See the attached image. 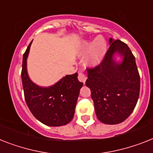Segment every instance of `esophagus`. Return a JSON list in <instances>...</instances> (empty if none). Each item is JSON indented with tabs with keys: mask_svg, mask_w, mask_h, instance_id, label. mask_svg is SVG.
Segmentation results:
<instances>
[{
	"mask_svg": "<svg viewBox=\"0 0 153 153\" xmlns=\"http://www.w3.org/2000/svg\"><path fill=\"white\" fill-rule=\"evenodd\" d=\"M79 80L83 83L85 82V81H86V76H85V74L84 73L82 72L79 73Z\"/></svg>",
	"mask_w": 153,
	"mask_h": 153,
	"instance_id": "34e87169",
	"label": "esophagus"
}]
</instances>
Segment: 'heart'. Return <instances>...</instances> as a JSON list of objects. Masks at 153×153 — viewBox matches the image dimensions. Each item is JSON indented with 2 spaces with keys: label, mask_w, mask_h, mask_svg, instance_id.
<instances>
[{
  "label": "heart",
  "mask_w": 153,
  "mask_h": 153,
  "mask_svg": "<svg viewBox=\"0 0 153 153\" xmlns=\"http://www.w3.org/2000/svg\"><path fill=\"white\" fill-rule=\"evenodd\" d=\"M89 50L86 63L89 65L100 64L104 57L106 51V43L102 37H97L94 41H84L80 47V53L85 54Z\"/></svg>",
  "instance_id": "1"
}]
</instances>
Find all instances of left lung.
I'll list each match as a JSON object with an SVG mask.
<instances>
[{
    "instance_id": "left-lung-1",
    "label": "left lung",
    "mask_w": 153,
    "mask_h": 153,
    "mask_svg": "<svg viewBox=\"0 0 153 153\" xmlns=\"http://www.w3.org/2000/svg\"><path fill=\"white\" fill-rule=\"evenodd\" d=\"M100 65L87 68L86 86L90 88L95 112L106 124L123 122L134 110L140 91V76L135 58L126 43L112 38ZM123 57L117 62L114 55Z\"/></svg>"
}]
</instances>
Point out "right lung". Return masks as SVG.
<instances>
[{
    "instance_id": "1",
    "label": "right lung",
    "mask_w": 153,
    "mask_h": 153,
    "mask_svg": "<svg viewBox=\"0 0 153 153\" xmlns=\"http://www.w3.org/2000/svg\"><path fill=\"white\" fill-rule=\"evenodd\" d=\"M31 42L22 58V82L26 104L33 116L47 126L66 125L73 119L80 88L83 83L78 74H68L53 85L41 87L33 82L27 72L26 62Z\"/></svg>"
}]
</instances>
